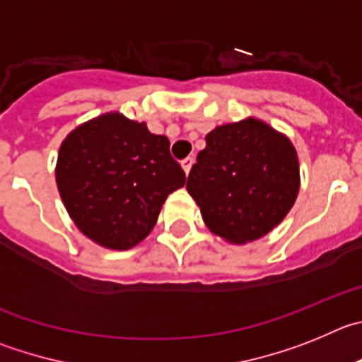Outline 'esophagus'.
Wrapping results in <instances>:
<instances>
[{
    "label": "esophagus",
    "mask_w": 362,
    "mask_h": 362,
    "mask_svg": "<svg viewBox=\"0 0 362 362\" xmlns=\"http://www.w3.org/2000/svg\"><path fill=\"white\" fill-rule=\"evenodd\" d=\"M193 162H194L193 157H187L182 160V168H184L185 175H189V171H191V168H193Z\"/></svg>",
    "instance_id": "esophagus-1"
}]
</instances>
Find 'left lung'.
<instances>
[{
  "label": "left lung",
  "mask_w": 362,
  "mask_h": 362,
  "mask_svg": "<svg viewBox=\"0 0 362 362\" xmlns=\"http://www.w3.org/2000/svg\"><path fill=\"white\" fill-rule=\"evenodd\" d=\"M299 184L298 151L291 139L247 117L207 133L185 187L207 229L243 245L281 223Z\"/></svg>",
  "instance_id": "8db88e82"
}]
</instances>
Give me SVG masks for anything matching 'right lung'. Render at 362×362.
I'll return each mask as SVG.
<instances>
[{
  "label": "right lung",
  "instance_id": "obj_1",
  "mask_svg": "<svg viewBox=\"0 0 362 362\" xmlns=\"http://www.w3.org/2000/svg\"><path fill=\"white\" fill-rule=\"evenodd\" d=\"M55 182L77 229L97 245L128 250L148 236L185 173L169 139L119 112L71 129L61 142Z\"/></svg>",
  "mask_w": 362,
  "mask_h": 362
}]
</instances>
